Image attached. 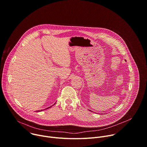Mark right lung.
Listing matches in <instances>:
<instances>
[{
    "label": "right lung",
    "mask_w": 147,
    "mask_h": 147,
    "mask_svg": "<svg viewBox=\"0 0 147 147\" xmlns=\"http://www.w3.org/2000/svg\"><path fill=\"white\" fill-rule=\"evenodd\" d=\"M50 108V107H49V108ZM48 108H47V109H48Z\"/></svg>",
    "instance_id": "right-lung-1"
}]
</instances>
